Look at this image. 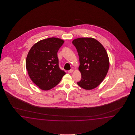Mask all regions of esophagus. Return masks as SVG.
<instances>
[{
	"mask_svg": "<svg viewBox=\"0 0 135 135\" xmlns=\"http://www.w3.org/2000/svg\"><path fill=\"white\" fill-rule=\"evenodd\" d=\"M73 71H74V70L73 69H70V70H69L68 71V73H71Z\"/></svg>",
	"mask_w": 135,
	"mask_h": 135,
	"instance_id": "1",
	"label": "esophagus"
}]
</instances>
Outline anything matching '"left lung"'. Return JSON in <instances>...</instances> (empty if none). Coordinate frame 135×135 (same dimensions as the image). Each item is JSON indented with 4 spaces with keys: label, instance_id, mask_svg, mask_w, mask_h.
Instances as JSON below:
<instances>
[{
    "label": "left lung",
    "instance_id": "left-lung-1",
    "mask_svg": "<svg viewBox=\"0 0 135 135\" xmlns=\"http://www.w3.org/2000/svg\"><path fill=\"white\" fill-rule=\"evenodd\" d=\"M77 50L81 75L78 85L85 90H92L100 85L106 77L109 67L106 50L93 37H79L72 41Z\"/></svg>",
    "mask_w": 135,
    "mask_h": 135
}]
</instances>
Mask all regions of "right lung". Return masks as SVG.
<instances>
[{"label":"right lung","instance_id":"obj_1","mask_svg":"<svg viewBox=\"0 0 135 135\" xmlns=\"http://www.w3.org/2000/svg\"><path fill=\"white\" fill-rule=\"evenodd\" d=\"M64 40L50 37L35 43L26 59L29 76L40 89L47 91L56 86L66 72L59 69L57 52Z\"/></svg>","mask_w":135,"mask_h":135}]
</instances>
